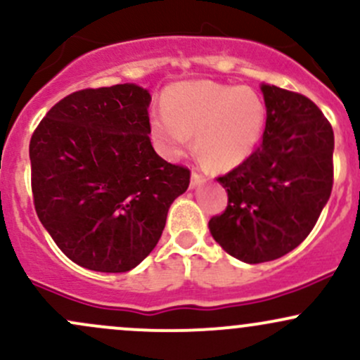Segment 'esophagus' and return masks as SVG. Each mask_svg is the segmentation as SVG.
I'll return each instance as SVG.
<instances>
[{
    "label": "esophagus",
    "mask_w": 360,
    "mask_h": 360,
    "mask_svg": "<svg viewBox=\"0 0 360 360\" xmlns=\"http://www.w3.org/2000/svg\"><path fill=\"white\" fill-rule=\"evenodd\" d=\"M205 181H207V179H205V177L201 176L198 171H193V174H191V188L198 186V184L205 183Z\"/></svg>",
    "instance_id": "obj_1"
}]
</instances>
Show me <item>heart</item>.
Returning a JSON list of instances; mask_svg holds the SVG:
<instances>
[{
    "label": "heart",
    "mask_w": 360,
    "mask_h": 360,
    "mask_svg": "<svg viewBox=\"0 0 360 360\" xmlns=\"http://www.w3.org/2000/svg\"><path fill=\"white\" fill-rule=\"evenodd\" d=\"M164 112L152 117V133L171 155H181L196 135V148L212 167L232 169L246 160L262 138L266 108L252 89L215 82L169 86Z\"/></svg>",
    "instance_id": "obj_1"
}]
</instances>
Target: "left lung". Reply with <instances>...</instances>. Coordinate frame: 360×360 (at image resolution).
I'll return each instance as SVG.
<instances>
[{"mask_svg": "<svg viewBox=\"0 0 360 360\" xmlns=\"http://www.w3.org/2000/svg\"><path fill=\"white\" fill-rule=\"evenodd\" d=\"M266 122L258 148L217 177L227 207L212 217L213 239L251 264L290 252L309 236L333 188L335 138L311 98L263 85Z\"/></svg>", "mask_w": 360, "mask_h": 360, "instance_id": "obj_1", "label": "left lung"}]
</instances>
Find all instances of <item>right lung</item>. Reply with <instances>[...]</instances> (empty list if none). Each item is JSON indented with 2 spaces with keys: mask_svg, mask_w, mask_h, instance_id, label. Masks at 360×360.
<instances>
[{
  "mask_svg": "<svg viewBox=\"0 0 360 360\" xmlns=\"http://www.w3.org/2000/svg\"><path fill=\"white\" fill-rule=\"evenodd\" d=\"M145 89H84L54 104L30 138L39 220L80 266L124 274L159 243L169 207L189 186L150 141Z\"/></svg>",
  "mask_w": 360,
  "mask_h": 360,
  "instance_id": "1",
  "label": "right lung"
}]
</instances>
